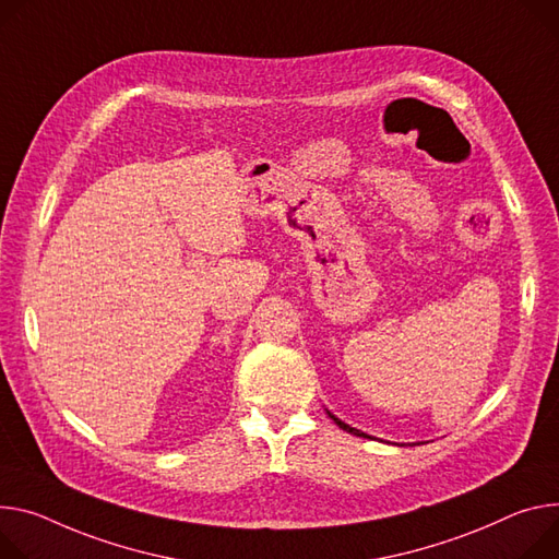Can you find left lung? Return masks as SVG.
I'll return each instance as SVG.
<instances>
[{"mask_svg": "<svg viewBox=\"0 0 559 559\" xmlns=\"http://www.w3.org/2000/svg\"><path fill=\"white\" fill-rule=\"evenodd\" d=\"M330 415V419L341 428V430H345V432H349V435H357V437H366V439H372L370 435H366V432H361V430H357V428H352V426H347V424H343L341 419H336L332 413H328Z\"/></svg>", "mask_w": 559, "mask_h": 559, "instance_id": "left-lung-1", "label": "left lung"}]
</instances>
